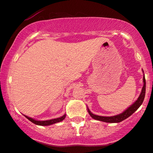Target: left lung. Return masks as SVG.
Segmentation results:
<instances>
[{"label":"left lung","instance_id":"1","mask_svg":"<svg viewBox=\"0 0 153 153\" xmlns=\"http://www.w3.org/2000/svg\"><path fill=\"white\" fill-rule=\"evenodd\" d=\"M142 72L144 73L143 70H142ZM143 87L142 88V91H141L140 94H139L138 99L136 100L135 102L131 105L130 107H128V108L126 110L122 112V113L119 114V115H113V116H100V115H95V114H93L90 111L88 107H87V110H88V113L91 115V117L92 118L95 119L97 120H100V121L102 122H106V123H120V122L123 121V120L126 119L127 117L132 115L134 112L137 111V109L139 108V107L142 105V102L144 101V99H145V91H146V81H145V75L143 76Z\"/></svg>","mask_w":153,"mask_h":153}]
</instances>
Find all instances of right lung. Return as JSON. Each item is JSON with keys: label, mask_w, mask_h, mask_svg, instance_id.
I'll list each match as a JSON object with an SVG mask.
<instances>
[{"label": "right lung", "mask_w": 153, "mask_h": 153, "mask_svg": "<svg viewBox=\"0 0 153 153\" xmlns=\"http://www.w3.org/2000/svg\"><path fill=\"white\" fill-rule=\"evenodd\" d=\"M25 116L27 118L28 120H30V121H31L32 123L36 124V125H38V126H50V125H52V124H54V123H59V122L62 121L65 118V117H66V114H65V115H62V116L60 117H57V118L51 119V120H35V119L32 118V117L27 116V115H25Z\"/></svg>", "instance_id": "obj_1"}]
</instances>
